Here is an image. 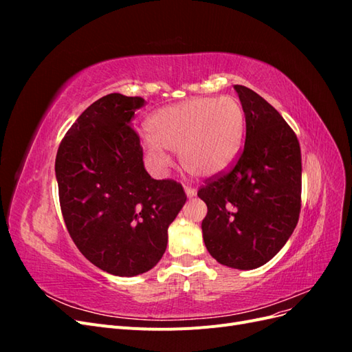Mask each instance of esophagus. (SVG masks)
Returning a JSON list of instances; mask_svg holds the SVG:
<instances>
[{"instance_id":"obj_1","label":"esophagus","mask_w":352,"mask_h":352,"mask_svg":"<svg viewBox=\"0 0 352 352\" xmlns=\"http://www.w3.org/2000/svg\"><path fill=\"white\" fill-rule=\"evenodd\" d=\"M185 194H186V197H188V198H194V197L197 195V190H195L194 188H189V186H186V188H185Z\"/></svg>"}]
</instances>
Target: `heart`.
I'll use <instances>...</instances> for the list:
<instances>
[{"label":"heart","instance_id":"1","mask_svg":"<svg viewBox=\"0 0 352 352\" xmlns=\"http://www.w3.org/2000/svg\"><path fill=\"white\" fill-rule=\"evenodd\" d=\"M150 136L142 148L151 162L163 167V153H179V163L195 177H212L226 170L238 157L245 113L233 97H195L157 110L146 123Z\"/></svg>","mask_w":352,"mask_h":352}]
</instances>
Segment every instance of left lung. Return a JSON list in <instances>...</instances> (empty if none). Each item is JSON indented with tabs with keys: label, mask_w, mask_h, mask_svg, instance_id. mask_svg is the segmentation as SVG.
I'll use <instances>...</instances> for the list:
<instances>
[{
	"label": "left lung",
	"mask_w": 352,
	"mask_h": 352,
	"mask_svg": "<svg viewBox=\"0 0 352 352\" xmlns=\"http://www.w3.org/2000/svg\"><path fill=\"white\" fill-rule=\"evenodd\" d=\"M245 113L243 151L229 173L198 190L207 204L202 238L220 264L252 270L289 239L301 210V150L279 111L235 85Z\"/></svg>",
	"instance_id": "8db88e82"
}]
</instances>
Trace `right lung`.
I'll return each instance as SVG.
<instances>
[{
  "mask_svg": "<svg viewBox=\"0 0 352 352\" xmlns=\"http://www.w3.org/2000/svg\"><path fill=\"white\" fill-rule=\"evenodd\" d=\"M141 97L109 94L91 104L58 146L56 177L63 219L94 265L114 276L151 270L167 247V229L186 202L175 180L144 166L133 114Z\"/></svg>",
  "mask_w": 352,
  "mask_h": 352,
  "instance_id": "1",
  "label": "right lung"
}]
</instances>
